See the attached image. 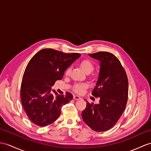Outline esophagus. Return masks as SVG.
Segmentation results:
<instances>
[{
    "instance_id": "obj_1",
    "label": "esophagus",
    "mask_w": 151,
    "mask_h": 151,
    "mask_svg": "<svg viewBox=\"0 0 151 151\" xmlns=\"http://www.w3.org/2000/svg\"><path fill=\"white\" fill-rule=\"evenodd\" d=\"M73 99H75V100H79V99H81V97L79 96H78V95H73Z\"/></svg>"
}]
</instances>
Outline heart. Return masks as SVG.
I'll return each instance as SVG.
<instances>
[{
    "instance_id": "heart-1",
    "label": "heart",
    "mask_w": 151,
    "mask_h": 151,
    "mask_svg": "<svg viewBox=\"0 0 151 151\" xmlns=\"http://www.w3.org/2000/svg\"><path fill=\"white\" fill-rule=\"evenodd\" d=\"M80 65L83 71L85 73H90L93 70L94 68V65L93 64L91 61L90 60H88V59H85V60H83L80 63ZM71 71V68L68 67L67 69L65 70V74L66 76H69L70 73ZM86 88V84H78L75 85L74 88H73V90H74L77 93H82L84 88Z\"/></svg>"
}]
</instances>
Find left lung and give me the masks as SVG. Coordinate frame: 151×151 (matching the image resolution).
Segmentation results:
<instances>
[{
  "label": "left lung",
  "mask_w": 151,
  "mask_h": 151,
  "mask_svg": "<svg viewBox=\"0 0 151 151\" xmlns=\"http://www.w3.org/2000/svg\"><path fill=\"white\" fill-rule=\"evenodd\" d=\"M101 62L100 73L97 84L92 91L99 97V103L87 101L82 112L83 121L97 132L108 131L120 118L126 108L128 98V79L120 61L108 52L89 54Z\"/></svg>",
  "instance_id": "left-lung-1"
}]
</instances>
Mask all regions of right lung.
Segmentation results:
<instances>
[{
    "label": "right lung",
    "mask_w": 151,
    "mask_h": 151,
    "mask_svg": "<svg viewBox=\"0 0 151 151\" xmlns=\"http://www.w3.org/2000/svg\"><path fill=\"white\" fill-rule=\"evenodd\" d=\"M81 54H66L52 49L40 50L29 61L24 73L20 96L23 108L32 122L40 127L53 123L60 115L61 108L73 95H55L51 86L63 78L64 72Z\"/></svg>",
    "instance_id": "obj_1"
}]
</instances>
